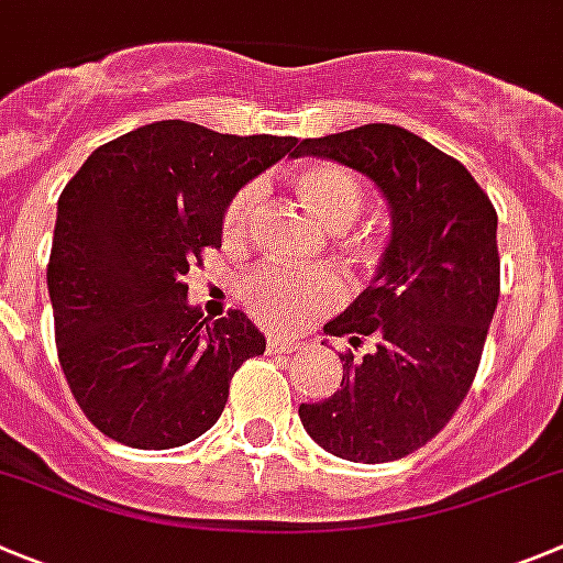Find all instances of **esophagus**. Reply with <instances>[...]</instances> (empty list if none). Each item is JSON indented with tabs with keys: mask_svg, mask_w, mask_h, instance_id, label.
<instances>
[{
	"mask_svg": "<svg viewBox=\"0 0 563 563\" xmlns=\"http://www.w3.org/2000/svg\"><path fill=\"white\" fill-rule=\"evenodd\" d=\"M301 349H303L301 340L278 338V334H267V352H273V354H292V352H301Z\"/></svg>",
	"mask_w": 563,
	"mask_h": 563,
	"instance_id": "34e87169",
	"label": "esophagus"
}]
</instances>
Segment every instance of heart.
<instances>
[{
  "label": "heart",
  "instance_id": "b5f03b06",
  "mask_svg": "<svg viewBox=\"0 0 563 563\" xmlns=\"http://www.w3.org/2000/svg\"><path fill=\"white\" fill-rule=\"evenodd\" d=\"M290 184L301 203L327 229H349L363 211V184L352 169L340 164H303L290 175ZM260 184H245L223 211V240L242 245L254 220ZM360 254H371V242L360 236ZM240 301L247 316L271 329H290L309 318L327 316L343 301V282L332 271L290 273L278 267H262L240 282Z\"/></svg>",
  "mask_w": 563,
  "mask_h": 563
}]
</instances>
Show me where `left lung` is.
I'll return each instance as SVG.
<instances>
[{
	"label": "left lung",
	"instance_id": "left-lung-1",
	"mask_svg": "<svg viewBox=\"0 0 563 563\" xmlns=\"http://www.w3.org/2000/svg\"><path fill=\"white\" fill-rule=\"evenodd\" d=\"M298 156L357 169L390 209L376 276L323 327L374 349L340 354V388L298 416L343 461H396L435 438L472 388L499 298L497 211L457 158L399 125L303 139Z\"/></svg>",
	"mask_w": 563,
	"mask_h": 563
}]
</instances>
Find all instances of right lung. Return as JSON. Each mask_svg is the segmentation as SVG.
<instances>
[{"mask_svg": "<svg viewBox=\"0 0 563 563\" xmlns=\"http://www.w3.org/2000/svg\"><path fill=\"white\" fill-rule=\"evenodd\" d=\"M298 144L164 120L102 144L58 198L46 287L55 343L86 419L136 450L203 435L265 334L245 312L189 307L184 276L220 247L234 192Z\"/></svg>", "mask_w": 563, "mask_h": 563, "instance_id": "right-lung-1", "label": "right lung"}]
</instances>
